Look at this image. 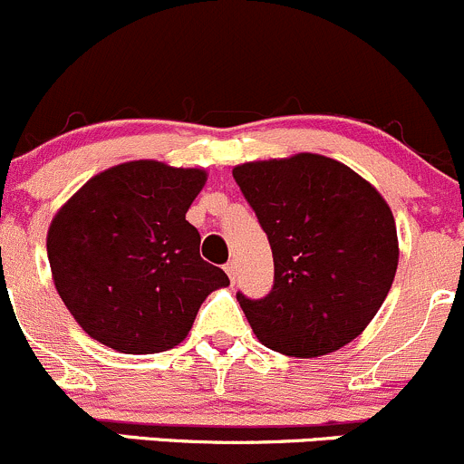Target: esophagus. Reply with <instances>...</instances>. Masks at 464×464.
Instances as JSON below:
<instances>
[{"mask_svg":"<svg viewBox=\"0 0 464 464\" xmlns=\"http://www.w3.org/2000/svg\"><path fill=\"white\" fill-rule=\"evenodd\" d=\"M224 271H227V274H228V278H231V283H236V276H237V265H236V260L227 262V266H224Z\"/></svg>","mask_w":464,"mask_h":464,"instance_id":"1","label":"esophagus"}]
</instances>
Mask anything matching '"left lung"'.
Returning <instances> with one entry per match:
<instances>
[{
	"label": "left lung",
	"instance_id": "left-lung-1",
	"mask_svg": "<svg viewBox=\"0 0 464 464\" xmlns=\"http://www.w3.org/2000/svg\"><path fill=\"white\" fill-rule=\"evenodd\" d=\"M233 179L274 254L271 292H237L251 330L289 357L343 348L366 330L395 278L400 251L388 204L321 154L242 163Z\"/></svg>",
	"mask_w": 464,
	"mask_h": 464
}]
</instances>
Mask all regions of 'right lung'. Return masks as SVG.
<instances>
[{"instance_id":"1","label":"right lung","mask_w":464,"mask_h":464,"mask_svg":"<svg viewBox=\"0 0 464 464\" xmlns=\"http://www.w3.org/2000/svg\"><path fill=\"white\" fill-rule=\"evenodd\" d=\"M206 172L130 161L89 179L46 237L55 289L92 339L128 354L181 343L210 292L228 285L199 256L186 210Z\"/></svg>"}]
</instances>
